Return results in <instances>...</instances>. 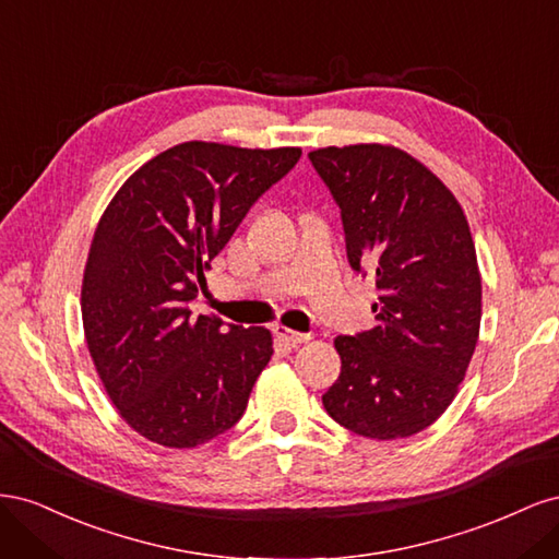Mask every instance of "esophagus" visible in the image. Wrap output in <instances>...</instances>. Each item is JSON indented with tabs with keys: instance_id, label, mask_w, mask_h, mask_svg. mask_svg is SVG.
<instances>
[{
	"instance_id": "esophagus-1",
	"label": "esophagus",
	"mask_w": 559,
	"mask_h": 559,
	"mask_svg": "<svg viewBox=\"0 0 559 559\" xmlns=\"http://www.w3.org/2000/svg\"><path fill=\"white\" fill-rule=\"evenodd\" d=\"M275 333H277V337H282V341L289 343V345L308 343L310 337H312V333H300V331H294V329H286V326H282V324L275 326Z\"/></svg>"
}]
</instances>
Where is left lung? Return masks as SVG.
Returning <instances> with one entry per match:
<instances>
[{
	"mask_svg": "<svg viewBox=\"0 0 559 559\" xmlns=\"http://www.w3.org/2000/svg\"><path fill=\"white\" fill-rule=\"evenodd\" d=\"M341 207L352 270L376 275V326L337 335L341 376L321 396L345 429L394 441L445 413L480 331V273L460 202L396 146L308 154Z\"/></svg>",
	"mask_w": 559,
	"mask_h": 559,
	"instance_id": "8db88e82",
	"label": "left lung"
}]
</instances>
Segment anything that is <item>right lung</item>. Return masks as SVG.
I'll return each instance as SVG.
<instances>
[{"label":"right lung","instance_id":"add662e5","mask_svg":"<svg viewBox=\"0 0 559 559\" xmlns=\"http://www.w3.org/2000/svg\"><path fill=\"white\" fill-rule=\"evenodd\" d=\"M300 148L183 142L134 173L99 218L81 286L97 376L140 436L195 448L228 431L273 357L261 326L193 314L205 270Z\"/></svg>","mask_w":559,"mask_h":559}]
</instances>
